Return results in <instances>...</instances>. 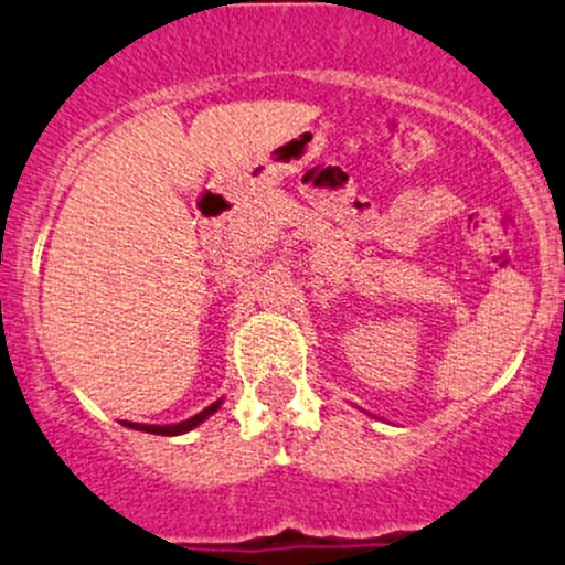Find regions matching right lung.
<instances>
[{"instance_id": "right-lung-1", "label": "right lung", "mask_w": 565, "mask_h": 565, "mask_svg": "<svg viewBox=\"0 0 565 565\" xmlns=\"http://www.w3.org/2000/svg\"><path fill=\"white\" fill-rule=\"evenodd\" d=\"M217 406H221V402H215V404H210L207 409H202L199 412V415H193L191 420H183V423H178V426H139V423H129V420H124V426H129V428H137V430H148V434H161V436H178V434H185V430H191V428H196L199 423L202 420H207V417L212 415V412L217 409Z\"/></svg>"}]
</instances>
